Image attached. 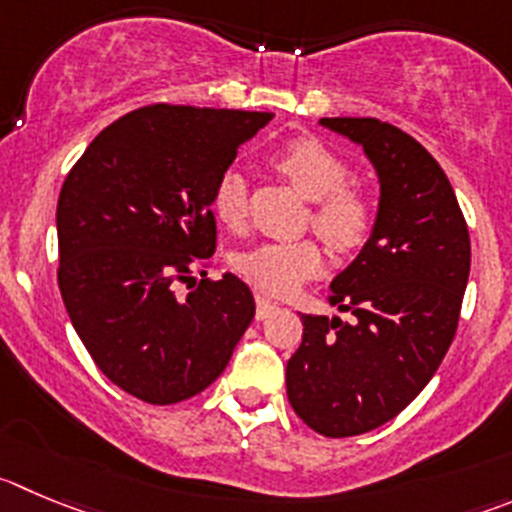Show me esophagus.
I'll return each instance as SVG.
<instances>
[{"label":"esophagus","instance_id":"34e87169","mask_svg":"<svg viewBox=\"0 0 512 512\" xmlns=\"http://www.w3.org/2000/svg\"><path fill=\"white\" fill-rule=\"evenodd\" d=\"M276 309H279V306H276L274 301H269L266 296H256V319H266V316L274 314Z\"/></svg>","mask_w":512,"mask_h":512}]
</instances>
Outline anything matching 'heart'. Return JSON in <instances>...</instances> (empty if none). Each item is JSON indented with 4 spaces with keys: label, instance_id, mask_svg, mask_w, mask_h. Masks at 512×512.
<instances>
[{
    "label": "heart",
    "instance_id": "b5f03b06",
    "mask_svg": "<svg viewBox=\"0 0 512 512\" xmlns=\"http://www.w3.org/2000/svg\"><path fill=\"white\" fill-rule=\"evenodd\" d=\"M274 168L311 206V226L337 251L349 253L367 241L374 223V208L367 193L347 183L349 165L321 140L294 138L274 155ZM213 216L226 228H241L246 221V180L238 170H223L211 196ZM324 266L321 248L314 241H269L243 248L233 256V269L264 294L284 296Z\"/></svg>",
    "mask_w": 512,
    "mask_h": 512
}]
</instances>
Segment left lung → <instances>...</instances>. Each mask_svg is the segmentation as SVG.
Wrapping results in <instances>:
<instances>
[{"mask_svg": "<svg viewBox=\"0 0 512 512\" xmlns=\"http://www.w3.org/2000/svg\"><path fill=\"white\" fill-rule=\"evenodd\" d=\"M364 150L377 216L357 259L334 276L339 316H301L286 364L296 415L326 437L384 425L427 387L450 349L470 276V236L445 170L412 135L374 118H321Z\"/></svg>", "mask_w": 512, "mask_h": 512, "instance_id": "obj_1", "label": "left lung"}]
</instances>
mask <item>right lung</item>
Here are the masks:
<instances>
[{
	"instance_id": "right-lung-1",
	"label": "right lung",
	"mask_w": 512,
	"mask_h": 512,
	"mask_svg": "<svg viewBox=\"0 0 512 512\" xmlns=\"http://www.w3.org/2000/svg\"><path fill=\"white\" fill-rule=\"evenodd\" d=\"M274 113L150 105L107 125L57 201L62 301L100 372L150 405L203 392L256 314L238 276H191L216 251L211 196ZM191 292L178 297L174 281Z\"/></svg>"
}]
</instances>
